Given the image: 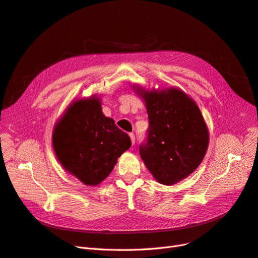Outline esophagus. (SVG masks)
<instances>
[{"instance_id": "esophagus-1", "label": "esophagus", "mask_w": 258, "mask_h": 258, "mask_svg": "<svg viewBox=\"0 0 258 258\" xmlns=\"http://www.w3.org/2000/svg\"><path fill=\"white\" fill-rule=\"evenodd\" d=\"M129 137L131 139V143L135 144L136 143V138H135V135L134 134H129Z\"/></svg>"}]
</instances>
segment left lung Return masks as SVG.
<instances>
[{"instance_id":"obj_1","label":"left lung","mask_w":258,"mask_h":258,"mask_svg":"<svg viewBox=\"0 0 258 258\" xmlns=\"http://www.w3.org/2000/svg\"><path fill=\"white\" fill-rule=\"evenodd\" d=\"M139 91L150 121L140 155L159 183L173 185L204 159L209 145L207 124L197 104L181 90Z\"/></svg>"}]
</instances>
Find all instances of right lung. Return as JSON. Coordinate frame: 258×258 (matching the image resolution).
<instances>
[{"label":"right lung","mask_w":258,"mask_h":258,"mask_svg":"<svg viewBox=\"0 0 258 258\" xmlns=\"http://www.w3.org/2000/svg\"><path fill=\"white\" fill-rule=\"evenodd\" d=\"M52 145L62 167L85 185L95 186L112 172L131 141L103 115L99 99L91 98L68 108L54 127Z\"/></svg>","instance_id":"add662e5"}]
</instances>
